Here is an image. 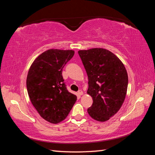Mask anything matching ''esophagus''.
I'll return each mask as SVG.
<instances>
[{
    "mask_svg": "<svg viewBox=\"0 0 155 155\" xmlns=\"http://www.w3.org/2000/svg\"><path fill=\"white\" fill-rule=\"evenodd\" d=\"M78 94H79V95H83V92L81 90H79V91H78Z\"/></svg>",
    "mask_w": 155,
    "mask_h": 155,
    "instance_id": "esophagus-1",
    "label": "esophagus"
}]
</instances>
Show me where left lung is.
Segmentation results:
<instances>
[{
	"mask_svg": "<svg viewBox=\"0 0 155 155\" xmlns=\"http://www.w3.org/2000/svg\"><path fill=\"white\" fill-rule=\"evenodd\" d=\"M88 78L87 94L93 98L90 116L104 122L119 110L127 94L128 74L123 62L113 52L102 48L78 51Z\"/></svg>",
	"mask_w": 155,
	"mask_h": 155,
	"instance_id": "left-lung-1",
	"label": "left lung"
}]
</instances>
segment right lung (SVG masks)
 Returning a JSON list of instances; mask_svg holds the SVG:
<instances>
[{"label": "right lung", "mask_w": 155, "mask_h": 155, "mask_svg": "<svg viewBox=\"0 0 155 155\" xmlns=\"http://www.w3.org/2000/svg\"><path fill=\"white\" fill-rule=\"evenodd\" d=\"M74 54L72 50L49 49L35 59L28 72L31 103L42 118L52 124L64 120L77 101V96L67 91L62 75Z\"/></svg>", "instance_id": "right-lung-1"}]
</instances>
